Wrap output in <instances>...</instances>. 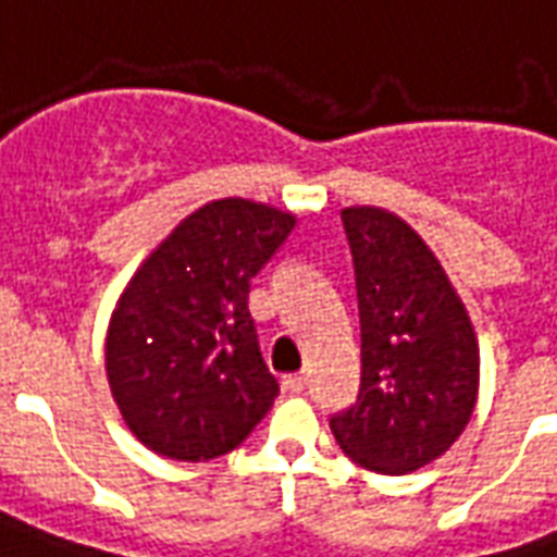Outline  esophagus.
Returning <instances> with one entry per match:
<instances>
[{
  "instance_id": "1",
  "label": "esophagus",
  "mask_w": 557,
  "mask_h": 557,
  "mask_svg": "<svg viewBox=\"0 0 557 557\" xmlns=\"http://www.w3.org/2000/svg\"><path fill=\"white\" fill-rule=\"evenodd\" d=\"M307 381H310V374L307 372L286 374V377H283V389H286V393H304V389H307Z\"/></svg>"
}]
</instances>
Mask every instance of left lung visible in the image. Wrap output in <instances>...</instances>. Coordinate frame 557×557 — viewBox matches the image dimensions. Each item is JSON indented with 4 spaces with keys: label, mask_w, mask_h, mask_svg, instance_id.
<instances>
[{
    "label": "left lung",
    "mask_w": 557,
    "mask_h": 557,
    "mask_svg": "<svg viewBox=\"0 0 557 557\" xmlns=\"http://www.w3.org/2000/svg\"><path fill=\"white\" fill-rule=\"evenodd\" d=\"M360 304V395L331 419L354 463L407 475L446 455L478 401V336L425 238L377 206L342 209Z\"/></svg>",
    "instance_id": "left-lung-1"
}]
</instances>
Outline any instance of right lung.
I'll list each match as a JSON object with an SVG mask.
<instances>
[{
    "instance_id": "add662e5",
    "label": "right lung",
    "mask_w": 557,
    "mask_h": 557,
    "mask_svg": "<svg viewBox=\"0 0 557 557\" xmlns=\"http://www.w3.org/2000/svg\"><path fill=\"white\" fill-rule=\"evenodd\" d=\"M298 218L224 197L162 238L126 283L106 336L114 405L138 443L212 460L245 443L280 393L259 351L250 283Z\"/></svg>"
}]
</instances>
